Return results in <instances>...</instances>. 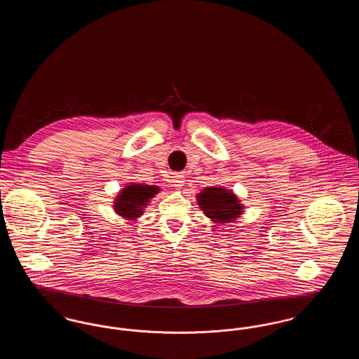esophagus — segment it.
Masks as SVG:
<instances>
[{
    "label": "esophagus",
    "mask_w": 359,
    "mask_h": 359,
    "mask_svg": "<svg viewBox=\"0 0 359 359\" xmlns=\"http://www.w3.org/2000/svg\"><path fill=\"white\" fill-rule=\"evenodd\" d=\"M172 183L175 187L180 188L184 186V176L182 173H173Z\"/></svg>",
    "instance_id": "obj_1"
}]
</instances>
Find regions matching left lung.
Instances as JSON below:
<instances>
[{"label":"left lung","instance_id":"1","mask_svg":"<svg viewBox=\"0 0 359 359\" xmlns=\"http://www.w3.org/2000/svg\"><path fill=\"white\" fill-rule=\"evenodd\" d=\"M198 202L205 217L215 223L233 222L243 208L237 196L222 187L205 188L198 195Z\"/></svg>","mask_w":359,"mask_h":359}]
</instances>
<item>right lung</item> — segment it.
Returning a JSON list of instances; mask_svg holds the SVG:
<instances>
[{
	"label": "right lung",
	"instance_id": "add662e5",
	"mask_svg": "<svg viewBox=\"0 0 359 359\" xmlns=\"http://www.w3.org/2000/svg\"><path fill=\"white\" fill-rule=\"evenodd\" d=\"M158 192L156 186H142V184H130L121 191L116 199L114 208L121 217L135 221L142 214L144 205L149 202L151 198Z\"/></svg>",
	"mask_w": 359,
	"mask_h": 359
}]
</instances>
